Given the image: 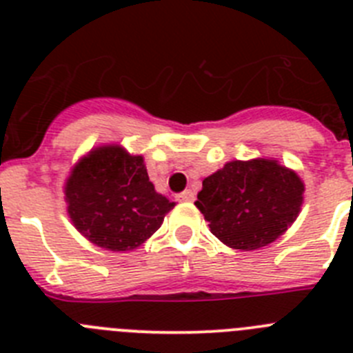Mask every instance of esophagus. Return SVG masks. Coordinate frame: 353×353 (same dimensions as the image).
<instances>
[{
  "instance_id": "obj_1",
  "label": "esophagus",
  "mask_w": 353,
  "mask_h": 353,
  "mask_svg": "<svg viewBox=\"0 0 353 353\" xmlns=\"http://www.w3.org/2000/svg\"><path fill=\"white\" fill-rule=\"evenodd\" d=\"M176 199H179V201H194V192H192L191 189H187V191L180 192V194L176 196Z\"/></svg>"
}]
</instances>
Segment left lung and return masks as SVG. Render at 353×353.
Instances as JSON below:
<instances>
[{
  "label": "left lung",
  "instance_id": "1",
  "mask_svg": "<svg viewBox=\"0 0 353 353\" xmlns=\"http://www.w3.org/2000/svg\"><path fill=\"white\" fill-rule=\"evenodd\" d=\"M304 183L270 159L232 161L203 180L194 201L223 244L252 251L272 244L297 219Z\"/></svg>",
  "mask_w": 353,
  "mask_h": 353
}]
</instances>
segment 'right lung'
Listing matches in <instances>:
<instances>
[{
	"label": "right lung",
	"instance_id": "right-lung-1",
	"mask_svg": "<svg viewBox=\"0 0 353 353\" xmlns=\"http://www.w3.org/2000/svg\"><path fill=\"white\" fill-rule=\"evenodd\" d=\"M77 232L108 251H132L161 228L173 201L155 191L141 155L118 145L93 148L65 182Z\"/></svg>",
	"mask_w": 353,
	"mask_h": 353
}]
</instances>
